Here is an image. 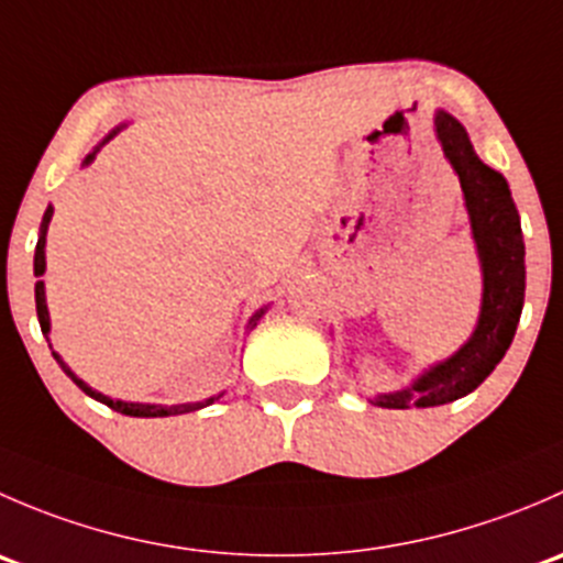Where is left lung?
Segmentation results:
<instances>
[{
    "label": "left lung",
    "mask_w": 563,
    "mask_h": 563,
    "mask_svg": "<svg viewBox=\"0 0 563 563\" xmlns=\"http://www.w3.org/2000/svg\"><path fill=\"white\" fill-rule=\"evenodd\" d=\"M444 155L460 176L465 207L471 214L476 250H479L485 294L482 313L468 343L452 360L441 362L433 371L413 382V387L378 395L382 408H430L444 406L468 395L496 371L507 349L512 345L520 310L526 297V245L520 231V214L509 196L507 179L487 168L476 157L463 124L446 111L435 113Z\"/></svg>",
    "instance_id": "left-lung-1"
}]
</instances>
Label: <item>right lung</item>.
<instances>
[{
  "mask_svg": "<svg viewBox=\"0 0 563 563\" xmlns=\"http://www.w3.org/2000/svg\"><path fill=\"white\" fill-rule=\"evenodd\" d=\"M92 157L95 155H89L87 161L84 163H92ZM51 212H54V209H45V214H43V229H40V240H37V247H35V277H40L45 272V231H48V220H51ZM35 305H37V318H40V329H43V334L48 332V308H45V291H43V280H37L35 283ZM261 313H264V310H261ZM261 313H255L253 316V327H255V321H258L261 318ZM54 360L59 362V367L62 371L67 373V376L73 378V382H76V387L78 389H84L87 391L89 397H95V400H100V402H106L108 408H113V411H119V413H124V417H176V413H187V411H196V408H201V406H207V402H212V400H207V402H185V406H144V402H122V400H111V397H106V395H100V391H95L92 387H87V384L81 382V378L76 376V373L70 371V367L65 365V362L59 360V354H54Z\"/></svg>",
  "mask_w": 563,
  "mask_h": 563,
  "instance_id": "right-lung-1",
  "label": "right lung"
}]
</instances>
